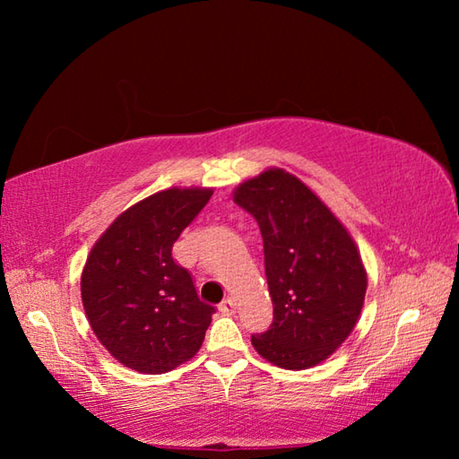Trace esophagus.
<instances>
[{
  "label": "esophagus",
  "mask_w": 459,
  "mask_h": 459,
  "mask_svg": "<svg viewBox=\"0 0 459 459\" xmlns=\"http://www.w3.org/2000/svg\"><path fill=\"white\" fill-rule=\"evenodd\" d=\"M219 309L224 316H232V314H235V299H232V298L222 299V304L219 306Z\"/></svg>",
  "instance_id": "34e87169"
}]
</instances>
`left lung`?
Listing matches in <instances>:
<instances>
[{
  "label": "left lung",
  "mask_w": 459,
  "mask_h": 459,
  "mask_svg": "<svg viewBox=\"0 0 459 459\" xmlns=\"http://www.w3.org/2000/svg\"><path fill=\"white\" fill-rule=\"evenodd\" d=\"M232 200L257 221L273 324L251 342L263 359L306 370L330 359L359 322L367 269L359 247L312 188L269 168L238 184Z\"/></svg>",
  "instance_id": "8db88e82"
}]
</instances>
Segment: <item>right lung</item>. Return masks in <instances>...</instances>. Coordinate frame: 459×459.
Instances as JSON below:
<instances>
[{"label": "right lung", "instance_id": "obj_1", "mask_svg": "<svg viewBox=\"0 0 459 459\" xmlns=\"http://www.w3.org/2000/svg\"><path fill=\"white\" fill-rule=\"evenodd\" d=\"M212 188H168L121 212L92 245L81 275L84 314L123 367L161 375L200 351L214 307L172 257Z\"/></svg>", "mask_w": 459, "mask_h": 459}]
</instances>
